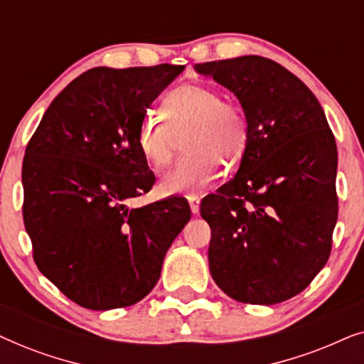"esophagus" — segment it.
I'll use <instances>...</instances> for the list:
<instances>
[{
    "label": "esophagus",
    "instance_id": "1",
    "mask_svg": "<svg viewBox=\"0 0 364 364\" xmlns=\"http://www.w3.org/2000/svg\"><path fill=\"white\" fill-rule=\"evenodd\" d=\"M188 205H191V210L192 213H198V210H200V198L198 197H188Z\"/></svg>",
    "mask_w": 364,
    "mask_h": 364
}]
</instances>
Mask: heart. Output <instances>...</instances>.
<instances>
[{"instance_id":"heart-1","label":"heart","mask_w":364,"mask_h":364,"mask_svg":"<svg viewBox=\"0 0 364 364\" xmlns=\"http://www.w3.org/2000/svg\"><path fill=\"white\" fill-rule=\"evenodd\" d=\"M162 116L147 114L137 131V146L154 168L172 162L178 139L183 156L166 173L168 193L197 196L222 173V161L237 162L248 141L245 114L237 104L222 101L220 92L205 84H182L162 101Z\"/></svg>"}]
</instances>
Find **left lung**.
<instances>
[{
	"label": "left lung",
	"instance_id": "left-lung-1",
	"mask_svg": "<svg viewBox=\"0 0 364 364\" xmlns=\"http://www.w3.org/2000/svg\"><path fill=\"white\" fill-rule=\"evenodd\" d=\"M235 94L248 141L235 177L200 203L208 265L233 300L275 305L326 265L338 220L335 136L310 89L280 64L240 56L196 64Z\"/></svg>",
	"mask_w": 364,
	"mask_h": 364
}]
</instances>
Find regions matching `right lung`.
Segmentation results:
<instances>
[{"label": "right lung", "mask_w": 364, "mask_h": 364, "mask_svg": "<svg viewBox=\"0 0 364 364\" xmlns=\"http://www.w3.org/2000/svg\"><path fill=\"white\" fill-rule=\"evenodd\" d=\"M182 71L89 69L59 92L29 139L23 220L34 263L79 306L104 311L141 301L191 220L183 197L126 205L156 182L139 151V126Z\"/></svg>", "instance_id": "add662e5"}]
</instances>
